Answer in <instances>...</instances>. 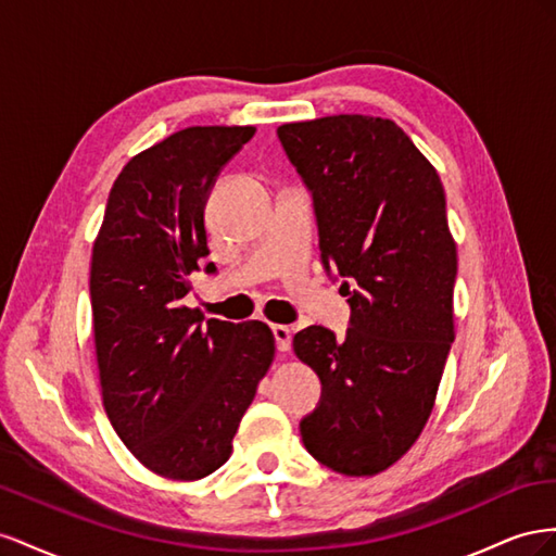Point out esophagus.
<instances>
[{
    "instance_id": "esophagus-1",
    "label": "esophagus",
    "mask_w": 556,
    "mask_h": 556,
    "mask_svg": "<svg viewBox=\"0 0 556 556\" xmlns=\"http://www.w3.org/2000/svg\"><path fill=\"white\" fill-rule=\"evenodd\" d=\"M273 336H275V342H277L279 352H289V349H291V328L289 326H281V324H275L273 326Z\"/></svg>"
}]
</instances>
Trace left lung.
<instances>
[{"label": "left lung", "mask_w": 556, "mask_h": 556, "mask_svg": "<svg viewBox=\"0 0 556 556\" xmlns=\"http://www.w3.org/2000/svg\"><path fill=\"white\" fill-rule=\"evenodd\" d=\"M314 200L321 263L338 269L352 319L295 332L293 352L321 379L300 421L307 452L363 478L415 445L454 342L456 244L435 167L389 118L340 114L279 125Z\"/></svg>", "instance_id": "obj_1"}]
</instances>
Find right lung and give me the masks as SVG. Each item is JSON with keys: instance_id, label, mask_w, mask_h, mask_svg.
I'll return each instance as SVG.
<instances>
[{"instance_id": "1", "label": "right lung", "mask_w": 556, "mask_h": 556, "mask_svg": "<svg viewBox=\"0 0 556 556\" xmlns=\"http://www.w3.org/2000/svg\"><path fill=\"white\" fill-rule=\"evenodd\" d=\"M253 125H195L137 153L111 186L92 244L90 300L102 403L139 464L200 480L232 454L275 358L263 321L230 324L184 305L210 256L204 204ZM204 273L214 275L207 263Z\"/></svg>"}]
</instances>
